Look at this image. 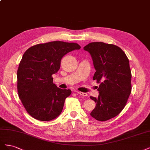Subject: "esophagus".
Here are the masks:
<instances>
[{
	"label": "esophagus",
	"mask_w": 150,
	"mask_h": 150,
	"mask_svg": "<svg viewBox=\"0 0 150 150\" xmlns=\"http://www.w3.org/2000/svg\"><path fill=\"white\" fill-rule=\"evenodd\" d=\"M78 94H79L80 96H84V97L88 96V94L86 93H83V92L78 91Z\"/></svg>",
	"instance_id": "1"
}]
</instances>
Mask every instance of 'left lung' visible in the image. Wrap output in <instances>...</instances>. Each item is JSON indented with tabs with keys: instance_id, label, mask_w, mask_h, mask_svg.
I'll return each instance as SVG.
<instances>
[{
	"instance_id": "8db88e82",
	"label": "left lung",
	"mask_w": 150,
	"mask_h": 150,
	"mask_svg": "<svg viewBox=\"0 0 150 150\" xmlns=\"http://www.w3.org/2000/svg\"><path fill=\"white\" fill-rule=\"evenodd\" d=\"M92 57L96 69L93 80L100 83L98 98L90 96L96 107L90 113L94 119L105 121L123 110L131 91V72L128 57L115 45L94 42L84 47Z\"/></svg>"
}]
</instances>
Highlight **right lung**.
Returning a JSON list of instances; mask_svg holds the SVG:
<instances>
[{
	"label": "right lung",
	"mask_w": 150,
	"mask_h": 150,
	"mask_svg": "<svg viewBox=\"0 0 150 150\" xmlns=\"http://www.w3.org/2000/svg\"><path fill=\"white\" fill-rule=\"evenodd\" d=\"M80 48L76 43L53 41L35 45L24 52L17 72V91L34 118L51 121L61 113L71 91L57 88L52 75L60 69L63 56Z\"/></svg>",
	"instance_id": "obj_1"
}]
</instances>
